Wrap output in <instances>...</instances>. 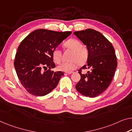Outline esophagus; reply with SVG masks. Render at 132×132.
Here are the masks:
<instances>
[{"mask_svg": "<svg viewBox=\"0 0 132 132\" xmlns=\"http://www.w3.org/2000/svg\"><path fill=\"white\" fill-rule=\"evenodd\" d=\"M65 73H67V74H68V75H70V74L73 73V72H66Z\"/></svg>", "mask_w": 132, "mask_h": 132, "instance_id": "obj_1", "label": "esophagus"}]
</instances>
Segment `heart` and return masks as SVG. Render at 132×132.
Here are the masks:
<instances>
[{"instance_id": "b5f03b06", "label": "heart", "mask_w": 132, "mask_h": 132, "mask_svg": "<svg viewBox=\"0 0 132 132\" xmlns=\"http://www.w3.org/2000/svg\"><path fill=\"white\" fill-rule=\"evenodd\" d=\"M65 48L72 50L70 55V62H63L58 66L59 70L63 72H71L75 70L80 64H83L87 61L89 52L87 47L82 45L81 43L76 39L71 38L66 41L63 44ZM53 60L56 63H60L62 61V52L59 48H55L52 52Z\"/></svg>"}]
</instances>
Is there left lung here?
<instances>
[{"label":"left lung","mask_w":132,"mask_h":132,"mask_svg":"<svg viewBox=\"0 0 132 132\" xmlns=\"http://www.w3.org/2000/svg\"><path fill=\"white\" fill-rule=\"evenodd\" d=\"M86 46L89 52L87 64L78 70L80 79L76 85L77 91L85 97L99 95L110 85L117 68V58L111 43L98 31L92 29L73 32ZM90 69L85 74L82 70Z\"/></svg>","instance_id":"1"}]
</instances>
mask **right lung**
Instances as JSON below:
<instances>
[{"label": "right lung", "instance_id": "obj_1", "mask_svg": "<svg viewBox=\"0 0 132 132\" xmlns=\"http://www.w3.org/2000/svg\"><path fill=\"white\" fill-rule=\"evenodd\" d=\"M71 31L39 29L22 41L15 55L14 66L21 84L29 94L44 96L53 91L64 73L54 68L52 52Z\"/></svg>", "mask_w": 132, "mask_h": 132}]
</instances>
